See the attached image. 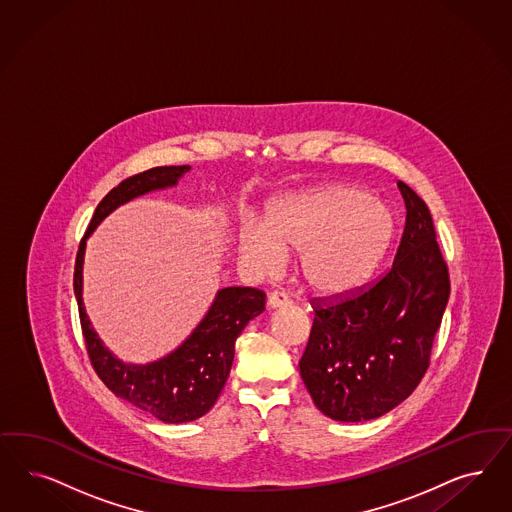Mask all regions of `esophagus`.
Masks as SVG:
<instances>
[{
	"label": "esophagus",
	"instance_id": "1",
	"mask_svg": "<svg viewBox=\"0 0 512 512\" xmlns=\"http://www.w3.org/2000/svg\"><path fill=\"white\" fill-rule=\"evenodd\" d=\"M292 301L288 299V296L284 292H271L267 296V307L269 309H277V307H288Z\"/></svg>",
	"mask_w": 512,
	"mask_h": 512
}]
</instances>
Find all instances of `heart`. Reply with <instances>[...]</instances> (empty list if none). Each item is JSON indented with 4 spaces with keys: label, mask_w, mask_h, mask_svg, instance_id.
<instances>
[{
    "label": "heart",
    "mask_w": 512,
    "mask_h": 512,
    "mask_svg": "<svg viewBox=\"0 0 512 512\" xmlns=\"http://www.w3.org/2000/svg\"><path fill=\"white\" fill-rule=\"evenodd\" d=\"M396 233L394 213L358 186L333 184L275 199L265 226L239 231V254L260 275L273 273L284 254H297V273L320 297L358 290L382 264Z\"/></svg>",
    "instance_id": "obj_1"
}]
</instances>
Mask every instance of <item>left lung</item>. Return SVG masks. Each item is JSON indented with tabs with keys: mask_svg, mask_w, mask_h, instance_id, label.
Wrapping results in <instances>:
<instances>
[{
	"mask_svg": "<svg viewBox=\"0 0 512 512\" xmlns=\"http://www.w3.org/2000/svg\"><path fill=\"white\" fill-rule=\"evenodd\" d=\"M407 218L394 264L371 286L314 303L299 373L333 420L379 418L411 396L429 367L450 277L428 205L397 181Z\"/></svg>",
	"mask_w": 512,
	"mask_h": 512,
	"instance_id": "8db88e82",
	"label": "left lung"
}]
</instances>
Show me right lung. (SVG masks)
I'll use <instances>...</instances> for the list:
<instances>
[{
  "label": "right lung",
  "mask_w": 512,
  "mask_h": 512,
  "mask_svg": "<svg viewBox=\"0 0 512 512\" xmlns=\"http://www.w3.org/2000/svg\"><path fill=\"white\" fill-rule=\"evenodd\" d=\"M190 165L152 167L120 182L99 201L75 260L73 290L79 305L88 358L103 384L116 397L152 414L165 424L192 422L211 411L230 375L235 341L248 322L264 313L265 294L258 288L230 286L218 290L211 309L190 337L158 362H120L103 347L83 305V262L86 239L118 205L152 190L175 186Z\"/></svg>",
  "instance_id": "obj_1"
}]
</instances>
